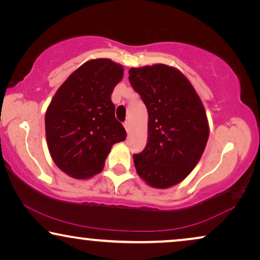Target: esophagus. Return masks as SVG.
<instances>
[{
    "label": "esophagus",
    "instance_id": "esophagus-1",
    "mask_svg": "<svg viewBox=\"0 0 260 260\" xmlns=\"http://www.w3.org/2000/svg\"><path fill=\"white\" fill-rule=\"evenodd\" d=\"M124 127H125L126 133H127V135H129V134H130V123H129V122L124 123Z\"/></svg>",
    "mask_w": 260,
    "mask_h": 260
}]
</instances>
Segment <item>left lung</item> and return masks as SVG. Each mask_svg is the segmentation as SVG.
<instances>
[{
  "label": "left lung",
  "instance_id": "8db88e82",
  "mask_svg": "<svg viewBox=\"0 0 260 260\" xmlns=\"http://www.w3.org/2000/svg\"><path fill=\"white\" fill-rule=\"evenodd\" d=\"M129 81L148 110V142L143 151L134 155L136 172L154 188L175 186L195 168L207 144L204 104L175 67H133Z\"/></svg>",
  "mask_w": 260,
  "mask_h": 260
}]
</instances>
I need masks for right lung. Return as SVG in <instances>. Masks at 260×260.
I'll use <instances>...</instances> for the list:
<instances>
[{"label": "right lung", "instance_id": "right-lung-1", "mask_svg": "<svg viewBox=\"0 0 260 260\" xmlns=\"http://www.w3.org/2000/svg\"><path fill=\"white\" fill-rule=\"evenodd\" d=\"M123 66L110 59H92L77 69L55 92L45 116L49 154L67 175L86 180L104 168L112 145L126 131L115 117L113 88Z\"/></svg>", "mask_w": 260, "mask_h": 260}]
</instances>
